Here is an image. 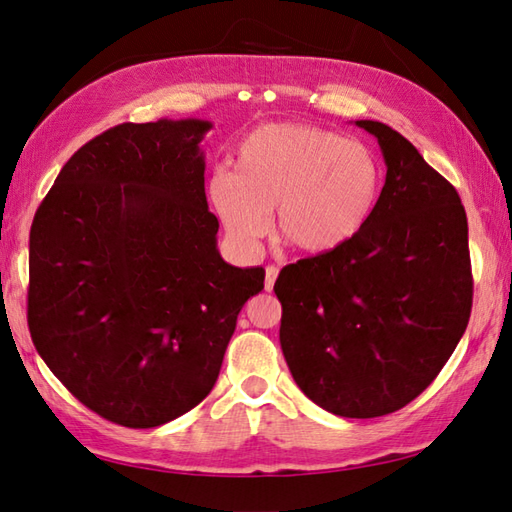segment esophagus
I'll return each instance as SVG.
<instances>
[{
	"instance_id": "34e87169",
	"label": "esophagus",
	"mask_w": 512,
	"mask_h": 512,
	"mask_svg": "<svg viewBox=\"0 0 512 512\" xmlns=\"http://www.w3.org/2000/svg\"><path fill=\"white\" fill-rule=\"evenodd\" d=\"M277 275H279V268H277V266H266V281H264V288H266L268 292H273Z\"/></svg>"
}]
</instances>
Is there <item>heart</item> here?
<instances>
[{"label":"heart","mask_w":512,"mask_h":512,"mask_svg":"<svg viewBox=\"0 0 512 512\" xmlns=\"http://www.w3.org/2000/svg\"><path fill=\"white\" fill-rule=\"evenodd\" d=\"M383 167L356 138L303 123H268L237 149V171L213 169L206 195L231 242L253 250L277 209V233L306 255L350 244L372 217Z\"/></svg>","instance_id":"heart-1"}]
</instances>
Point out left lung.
<instances>
[{"mask_svg": "<svg viewBox=\"0 0 512 512\" xmlns=\"http://www.w3.org/2000/svg\"><path fill=\"white\" fill-rule=\"evenodd\" d=\"M378 140L385 187L365 228L281 270L279 343L299 389L343 418H378L420 396L471 317L469 224L453 184L396 129Z\"/></svg>", "mask_w": 512, "mask_h": 512, "instance_id": "8db88e82", "label": "left lung"}]
</instances>
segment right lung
Listing matches in <instances>:
<instances>
[{
	"instance_id": "obj_1",
	"label": "right lung",
	"mask_w": 512,
	"mask_h": 512,
	"mask_svg": "<svg viewBox=\"0 0 512 512\" xmlns=\"http://www.w3.org/2000/svg\"><path fill=\"white\" fill-rule=\"evenodd\" d=\"M200 118L123 123L65 162L30 228L28 328L85 407L151 429L213 389L264 268L226 264Z\"/></svg>"
}]
</instances>
